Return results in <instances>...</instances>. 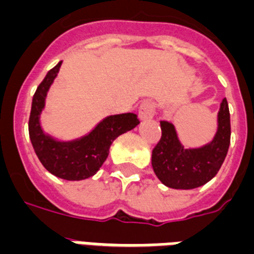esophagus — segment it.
Segmentation results:
<instances>
[{
  "label": "esophagus",
  "mask_w": 254,
  "mask_h": 254,
  "mask_svg": "<svg viewBox=\"0 0 254 254\" xmlns=\"http://www.w3.org/2000/svg\"><path fill=\"white\" fill-rule=\"evenodd\" d=\"M155 115V104L150 100L143 102L139 107V119L140 120H150Z\"/></svg>",
  "instance_id": "34e87169"
}]
</instances>
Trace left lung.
Instances as JSON below:
<instances>
[{"label": "left lung", "mask_w": 254, "mask_h": 254, "mask_svg": "<svg viewBox=\"0 0 254 254\" xmlns=\"http://www.w3.org/2000/svg\"><path fill=\"white\" fill-rule=\"evenodd\" d=\"M162 138L152 150L151 165L162 184L190 190L207 184L224 163L230 144V114L226 99L220 104L214 138L201 147H185L174 125L161 120Z\"/></svg>", "instance_id": "left-lung-1"}]
</instances>
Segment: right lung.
Listing matches in <instances>:
<instances>
[{"label": "right lung", "mask_w": 254, "mask_h": 254, "mask_svg": "<svg viewBox=\"0 0 254 254\" xmlns=\"http://www.w3.org/2000/svg\"><path fill=\"white\" fill-rule=\"evenodd\" d=\"M62 63L48 72L36 89L29 116V138L36 155L51 174L65 181H83L98 173L108 156L112 142L135 128L139 120L134 112L106 116L88 134L70 140H62L45 132L40 116Z\"/></svg>", "instance_id": "add662e5"}]
</instances>
